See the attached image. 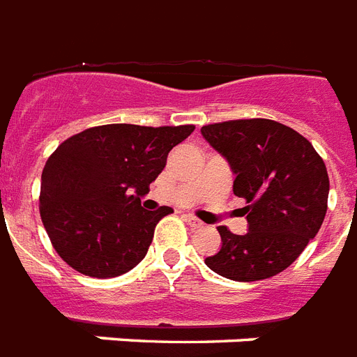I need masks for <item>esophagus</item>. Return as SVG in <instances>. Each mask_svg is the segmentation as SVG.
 I'll return each mask as SVG.
<instances>
[{"mask_svg": "<svg viewBox=\"0 0 357 357\" xmlns=\"http://www.w3.org/2000/svg\"><path fill=\"white\" fill-rule=\"evenodd\" d=\"M185 220L189 222L190 228H204V222H202V220H198L195 215H185Z\"/></svg>", "mask_w": 357, "mask_h": 357, "instance_id": "obj_1", "label": "esophagus"}]
</instances>
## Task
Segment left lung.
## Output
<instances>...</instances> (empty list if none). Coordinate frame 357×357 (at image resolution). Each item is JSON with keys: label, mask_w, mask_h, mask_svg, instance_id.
I'll return each instance as SVG.
<instances>
[{"label": "left lung", "mask_w": 357, "mask_h": 357, "mask_svg": "<svg viewBox=\"0 0 357 357\" xmlns=\"http://www.w3.org/2000/svg\"><path fill=\"white\" fill-rule=\"evenodd\" d=\"M202 135L228 159L248 220L244 235L218 226L222 246L206 265L235 282L276 276L321 229L330 192L326 165L310 140L274 120L209 123Z\"/></svg>", "instance_id": "left-lung-1"}]
</instances>
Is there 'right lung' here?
Here are the masks:
<instances>
[{
	"mask_svg": "<svg viewBox=\"0 0 357 357\" xmlns=\"http://www.w3.org/2000/svg\"><path fill=\"white\" fill-rule=\"evenodd\" d=\"M195 126L107 123L59 144L42 170L40 218L53 248L74 271L114 278L144 259L157 222L174 213L140 207L168 151Z\"/></svg>",
	"mask_w": 357,
	"mask_h": 357,
	"instance_id": "add662e5",
	"label": "right lung"
}]
</instances>
